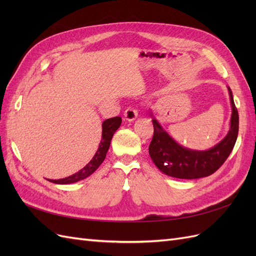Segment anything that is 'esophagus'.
Returning <instances> with one entry per match:
<instances>
[{"label":"esophagus","instance_id":"1","mask_svg":"<svg viewBox=\"0 0 256 256\" xmlns=\"http://www.w3.org/2000/svg\"><path fill=\"white\" fill-rule=\"evenodd\" d=\"M124 116H125L126 120L134 122L138 118V110L134 109V106H129L126 109L125 113H124Z\"/></svg>","mask_w":256,"mask_h":256}]
</instances>
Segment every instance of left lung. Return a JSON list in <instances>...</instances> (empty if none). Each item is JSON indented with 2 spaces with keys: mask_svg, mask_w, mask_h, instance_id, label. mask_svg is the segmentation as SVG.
Instances as JSON below:
<instances>
[{
  "mask_svg": "<svg viewBox=\"0 0 256 256\" xmlns=\"http://www.w3.org/2000/svg\"><path fill=\"white\" fill-rule=\"evenodd\" d=\"M228 88L232 104L230 131L221 142L210 150H193L182 147L168 136L154 118V136L148 150L154 164L161 172L180 180H196L212 175L226 162L234 148L239 126L238 111L234 104L233 92L230 88Z\"/></svg>",
  "mask_w": 256,
  "mask_h": 256,
  "instance_id": "1",
  "label": "left lung"
}]
</instances>
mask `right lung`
I'll return each mask as SVG.
<instances>
[{
	"instance_id": "obj_1",
	"label": "right lung",
	"mask_w": 256,
	"mask_h": 256,
	"mask_svg": "<svg viewBox=\"0 0 256 256\" xmlns=\"http://www.w3.org/2000/svg\"><path fill=\"white\" fill-rule=\"evenodd\" d=\"M122 124V118L120 116H116V118H108L102 122V140H100L99 146L97 148V152H95L94 157L88 164L85 166L79 172L74 173L72 176H68L66 178H62V180H49V182L53 184H72L76 182L79 180H84V178L88 177L94 173L96 170L99 168V166L102 164L106 154L109 150V147L111 144V140L113 138V134L116 130H118Z\"/></svg>"
}]
</instances>
